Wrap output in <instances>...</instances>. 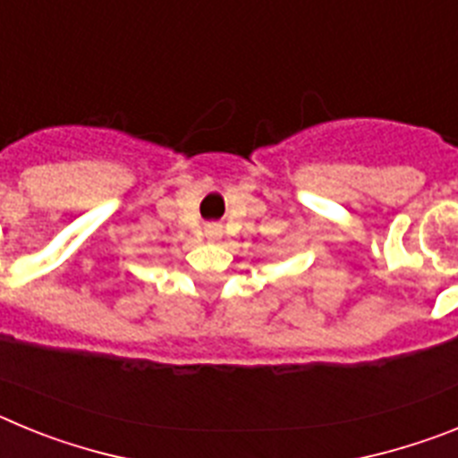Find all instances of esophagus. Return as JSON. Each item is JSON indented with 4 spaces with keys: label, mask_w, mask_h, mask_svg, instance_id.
I'll return each mask as SVG.
<instances>
[{
    "label": "esophagus",
    "mask_w": 458,
    "mask_h": 458,
    "mask_svg": "<svg viewBox=\"0 0 458 458\" xmlns=\"http://www.w3.org/2000/svg\"><path fill=\"white\" fill-rule=\"evenodd\" d=\"M206 233H208L210 238H217V236H220V226L208 225V226H206Z\"/></svg>",
    "instance_id": "esophagus-1"
}]
</instances>
